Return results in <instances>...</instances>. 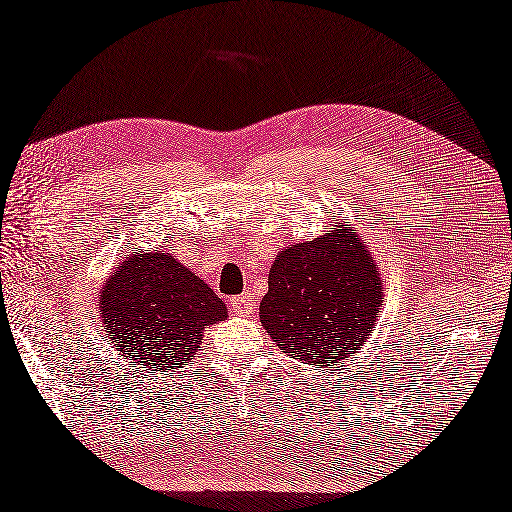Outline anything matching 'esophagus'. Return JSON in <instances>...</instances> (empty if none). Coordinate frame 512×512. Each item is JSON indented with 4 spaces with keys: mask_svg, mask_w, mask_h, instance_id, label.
<instances>
[{
    "mask_svg": "<svg viewBox=\"0 0 512 512\" xmlns=\"http://www.w3.org/2000/svg\"><path fill=\"white\" fill-rule=\"evenodd\" d=\"M229 307H232V311L236 316H249L254 311V300L252 296H234L229 298Z\"/></svg>",
    "mask_w": 512,
    "mask_h": 512,
    "instance_id": "esophagus-1",
    "label": "esophagus"
}]
</instances>
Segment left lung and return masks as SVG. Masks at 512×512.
I'll use <instances>...</instances> for the list:
<instances>
[{
  "instance_id": "left-lung-1",
  "label": "left lung",
  "mask_w": 512,
  "mask_h": 512,
  "mask_svg": "<svg viewBox=\"0 0 512 512\" xmlns=\"http://www.w3.org/2000/svg\"><path fill=\"white\" fill-rule=\"evenodd\" d=\"M260 300V325L294 360L333 367L373 333L384 278L356 227L333 225L316 241L278 252Z\"/></svg>"
}]
</instances>
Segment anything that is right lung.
<instances>
[{
  "instance_id": "add662e5",
  "label": "right lung",
  "mask_w": 512,
  "mask_h": 512,
  "mask_svg": "<svg viewBox=\"0 0 512 512\" xmlns=\"http://www.w3.org/2000/svg\"><path fill=\"white\" fill-rule=\"evenodd\" d=\"M106 338L143 371L192 362L203 333L227 320L225 302L174 254L130 252L99 289Z\"/></svg>"
}]
</instances>
